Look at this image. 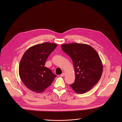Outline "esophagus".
Wrapping results in <instances>:
<instances>
[{"label":"esophagus","instance_id":"34e87169","mask_svg":"<svg viewBox=\"0 0 122 122\" xmlns=\"http://www.w3.org/2000/svg\"><path fill=\"white\" fill-rule=\"evenodd\" d=\"M65 73H62L60 75V76H61V77H63V76H65Z\"/></svg>","mask_w":122,"mask_h":122}]
</instances>
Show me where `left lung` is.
Wrapping results in <instances>:
<instances>
[{"label": "left lung", "mask_w": 122, "mask_h": 122, "mask_svg": "<svg viewBox=\"0 0 122 122\" xmlns=\"http://www.w3.org/2000/svg\"><path fill=\"white\" fill-rule=\"evenodd\" d=\"M61 48L71 57L74 65L75 79L69 85L77 94L89 91L99 81L103 71L98 54L93 47L85 44H64Z\"/></svg>", "instance_id": "obj_1"}]
</instances>
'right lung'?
Instances as JSON below:
<instances>
[{
    "label": "right lung",
    "instance_id": "1",
    "mask_svg": "<svg viewBox=\"0 0 122 122\" xmlns=\"http://www.w3.org/2000/svg\"><path fill=\"white\" fill-rule=\"evenodd\" d=\"M57 44L44 42L27 49L20 61L19 73L23 83L29 90L38 93L43 92L56 77L44 66L49 56Z\"/></svg>",
    "mask_w": 122,
    "mask_h": 122
}]
</instances>
